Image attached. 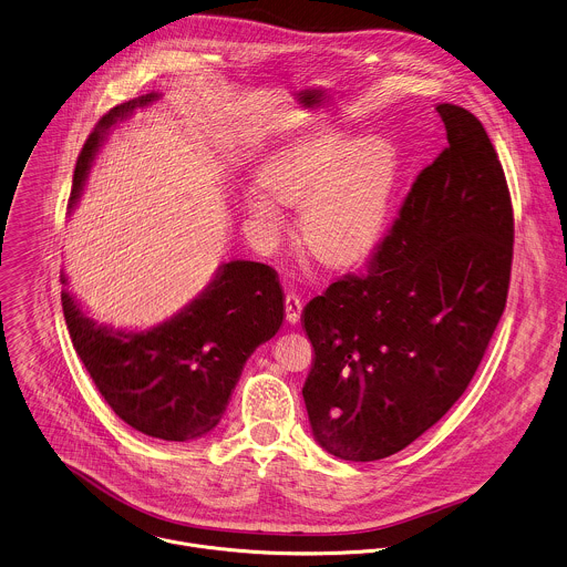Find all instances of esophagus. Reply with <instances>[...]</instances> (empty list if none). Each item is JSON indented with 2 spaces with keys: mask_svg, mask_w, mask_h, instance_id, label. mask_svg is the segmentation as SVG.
Masks as SVG:
<instances>
[{
  "mask_svg": "<svg viewBox=\"0 0 567 567\" xmlns=\"http://www.w3.org/2000/svg\"><path fill=\"white\" fill-rule=\"evenodd\" d=\"M285 311H287V320H289L291 324L300 322V316H302V300H300V296L287 293V298H285Z\"/></svg>",
  "mask_w": 567,
  "mask_h": 567,
  "instance_id": "1",
  "label": "esophagus"
}]
</instances>
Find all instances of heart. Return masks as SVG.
I'll list each match as a JSON object with an SVG mask.
<instances>
[{
	"mask_svg": "<svg viewBox=\"0 0 567 567\" xmlns=\"http://www.w3.org/2000/svg\"><path fill=\"white\" fill-rule=\"evenodd\" d=\"M399 177L394 148L381 137L324 131L278 151L245 197L247 217L282 227L280 206L302 208L300 240L327 265H352L381 240Z\"/></svg>",
	"mask_w": 567,
	"mask_h": 567,
	"instance_id": "b5f03b06",
	"label": "heart"
}]
</instances>
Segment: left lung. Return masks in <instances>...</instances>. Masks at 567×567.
<instances>
[{
    "label": "left lung",
    "mask_w": 567,
    "mask_h": 567,
    "mask_svg": "<svg viewBox=\"0 0 567 567\" xmlns=\"http://www.w3.org/2000/svg\"><path fill=\"white\" fill-rule=\"evenodd\" d=\"M447 148L412 184L359 274L305 307L316 441L350 462L405 450L471 383L504 313L515 221L499 157L464 107H436Z\"/></svg>",
    "instance_id": "8db88e82"
}]
</instances>
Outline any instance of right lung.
<instances>
[{"instance_id": "obj_1", "label": "right lung", "mask_w": 567, "mask_h": 567, "mask_svg": "<svg viewBox=\"0 0 567 567\" xmlns=\"http://www.w3.org/2000/svg\"><path fill=\"white\" fill-rule=\"evenodd\" d=\"M155 99L146 94L101 117L76 159L70 208L112 124ZM61 305L74 350L110 408L133 430L175 443L217 427L247 357L278 333L285 318L278 274L251 260L221 265L197 300L142 333L96 324L68 291Z\"/></svg>"}]
</instances>
